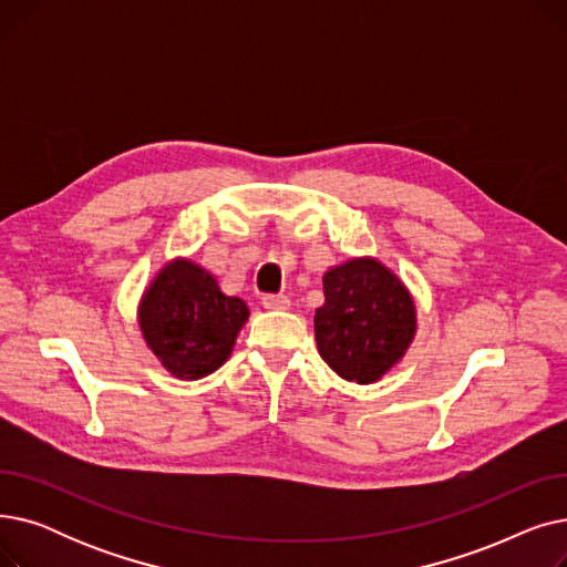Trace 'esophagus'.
Wrapping results in <instances>:
<instances>
[{"label": "esophagus", "instance_id": "1", "mask_svg": "<svg viewBox=\"0 0 567 567\" xmlns=\"http://www.w3.org/2000/svg\"><path fill=\"white\" fill-rule=\"evenodd\" d=\"M261 306L266 310H287L291 306V301L287 299L285 293H264L261 296Z\"/></svg>", "mask_w": 567, "mask_h": 567}]
</instances>
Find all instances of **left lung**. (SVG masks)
<instances>
[{"label": "left lung", "mask_w": 567, "mask_h": 567, "mask_svg": "<svg viewBox=\"0 0 567 567\" xmlns=\"http://www.w3.org/2000/svg\"><path fill=\"white\" fill-rule=\"evenodd\" d=\"M315 312L321 359L347 381L374 383L391 372L415 338V303L406 285L374 257H353L323 274Z\"/></svg>", "instance_id": "left-lung-1"}]
</instances>
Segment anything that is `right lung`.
<instances>
[{
	"label": "right lung",
	"mask_w": 567,
	"mask_h": 567,
	"mask_svg": "<svg viewBox=\"0 0 567 567\" xmlns=\"http://www.w3.org/2000/svg\"><path fill=\"white\" fill-rule=\"evenodd\" d=\"M248 317L244 299L223 293L218 280L186 257L167 261L137 306L146 347L172 377L186 381L216 372L229 359Z\"/></svg>",
	"instance_id": "1"
}]
</instances>
